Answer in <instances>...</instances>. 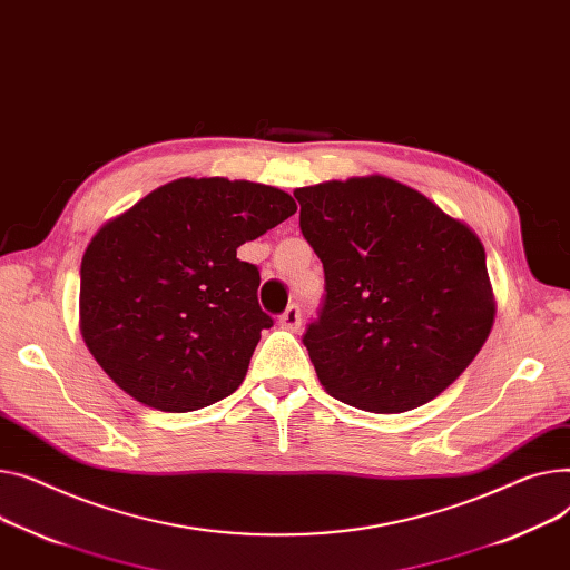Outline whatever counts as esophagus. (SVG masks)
Instances as JSON below:
<instances>
[{
    "label": "esophagus",
    "instance_id": "1",
    "mask_svg": "<svg viewBox=\"0 0 570 570\" xmlns=\"http://www.w3.org/2000/svg\"><path fill=\"white\" fill-rule=\"evenodd\" d=\"M279 325H282L284 330H291V332L299 330V325H302V312H299V307H297V305H288L286 312L279 316Z\"/></svg>",
    "mask_w": 570,
    "mask_h": 570
}]
</instances>
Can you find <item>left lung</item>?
I'll use <instances>...</instances> for the list:
<instances>
[{
  "label": "left lung",
  "instance_id": "8db88e82",
  "mask_svg": "<svg viewBox=\"0 0 570 570\" xmlns=\"http://www.w3.org/2000/svg\"><path fill=\"white\" fill-rule=\"evenodd\" d=\"M293 195L325 273L318 316L302 334L325 392L368 412L433 401L476 357L495 316L481 240L385 176Z\"/></svg>",
  "mask_w": 570,
  "mask_h": 570
}]
</instances>
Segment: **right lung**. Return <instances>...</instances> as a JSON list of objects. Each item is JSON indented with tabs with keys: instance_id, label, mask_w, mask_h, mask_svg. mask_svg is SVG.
Masks as SVG:
<instances>
[{
	"instance_id": "1",
	"label": "right lung",
	"mask_w": 570,
	"mask_h": 570,
	"mask_svg": "<svg viewBox=\"0 0 570 570\" xmlns=\"http://www.w3.org/2000/svg\"><path fill=\"white\" fill-rule=\"evenodd\" d=\"M295 210L271 185L178 178L107 222L80 268L82 336L102 371L163 412L234 394L275 323L238 247Z\"/></svg>"
}]
</instances>
